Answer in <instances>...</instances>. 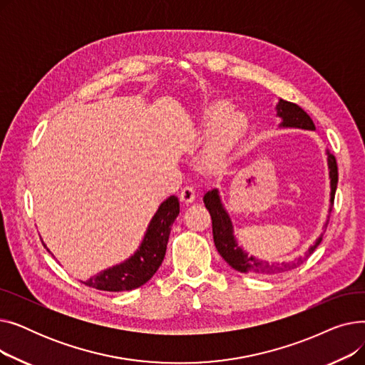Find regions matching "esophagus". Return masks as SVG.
<instances>
[{"label":"esophagus","mask_w":365,"mask_h":365,"mask_svg":"<svg viewBox=\"0 0 365 365\" xmlns=\"http://www.w3.org/2000/svg\"><path fill=\"white\" fill-rule=\"evenodd\" d=\"M179 197H180V201L183 204H190V202L195 201V190L192 187L186 186V187L182 189V192H180Z\"/></svg>","instance_id":"esophagus-1"}]
</instances>
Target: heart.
<instances>
[{"label":"heart","mask_w":365,"mask_h":365,"mask_svg":"<svg viewBox=\"0 0 365 365\" xmlns=\"http://www.w3.org/2000/svg\"><path fill=\"white\" fill-rule=\"evenodd\" d=\"M250 133V120L241 110H232L225 99L208 102L200 117L198 142L205 145L202 165L207 171H220Z\"/></svg>","instance_id":"b5f03b06"}]
</instances>
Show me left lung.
I'll return each instance as SVG.
<instances>
[{"instance_id": "8db88e82", "label": "left lung", "mask_w": 365, "mask_h": 365, "mask_svg": "<svg viewBox=\"0 0 365 365\" xmlns=\"http://www.w3.org/2000/svg\"><path fill=\"white\" fill-rule=\"evenodd\" d=\"M277 117L281 118V128H302V130H315L314 121L311 117L306 113L300 106L296 103L287 102L279 99L277 103ZM327 153V164H329V176H330V210L331 212V205L334 202V194L337 189V163L334 155H331L330 150L325 152ZM205 208L208 210L210 216H212L213 222V240L215 245L217 248L219 255L225 259V262L234 267L235 271L242 272V274H252V275H259V277H271L277 275L281 272L292 271L299 264H302L306 259H308L314 252L315 248L319 245L322 241V235L325 232V227L329 225V219L324 225V232L315 240V242L304 252L303 256H299L297 259L292 262H266L262 259H257L252 255H248L244 248L238 244L235 235H234V225L231 217H229V213L226 212V208L222 202L219 189H212L204 195L202 198Z\"/></svg>"}]
</instances>
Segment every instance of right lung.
Returning a JSON list of instances; mask_svg holds the SVG:
<instances>
[{"instance_id": "add662e5", "label": "right lung", "mask_w": 365, "mask_h": 365, "mask_svg": "<svg viewBox=\"0 0 365 365\" xmlns=\"http://www.w3.org/2000/svg\"><path fill=\"white\" fill-rule=\"evenodd\" d=\"M179 212L180 205L178 197H168L161 202L157 213L150 219L145 237L134 255L81 282L93 289L117 293L134 290L146 284L155 275L164 260L171 225L179 216Z\"/></svg>"}]
</instances>
